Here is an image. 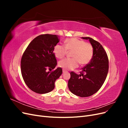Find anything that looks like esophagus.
<instances>
[{
    "instance_id": "esophagus-1",
    "label": "esophagus",
    "mask_w": 128,
    "mask_h": 128,
    "mask_svg": "<svg viewBox=\"0 0 128 128\" xmlns=\"http://www.w3.org/2000/svg\"><path fill=\"white\" fill-rule=\"evenodd\" d=\"M62 72H66L67 71H66V70H65V69H63Z\"/></svg>"
}]
</instances>
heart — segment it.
Listing matches in <instances>:
<instances>
[{"mask_svg":"<svg viewBox=\"0 0 128 128\" xmlns=\"http://www.w3.org/2000/svg\"><path fill=\"white\" fill-rule=\"evenodd\" d=\"M64 46L56 44L53 48L54 56L58 59L63 58L68 51L71 53V59H64L59 62V66L65 70H70L81 65L89 63L94 56V48L89 42L77 38H70L64 40Z\"/></svg>","mask_w":128,"mask_h":128,"instance_id":"1","label":"heart"}]
</instances>
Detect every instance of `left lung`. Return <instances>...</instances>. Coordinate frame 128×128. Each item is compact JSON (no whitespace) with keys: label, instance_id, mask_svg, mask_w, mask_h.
Listing matches in <instances>:
<instances>
[{"label":"left lung","instance_id":"8db88e82","mask_svg":"<svg viewBox=\"0 0 128 128\" xmlns=\"http://www.w3.org/2000/svg\"><path fill=\"white\" fill-rule=\"evenodd\" d=\"M88 40L94 48V56L86 66L81 69L80 75L70 72L68 82L70 91L80 97H87L94 94L105 80L108 72L107 53L99 42L90 37H82Z\"/></svg>","mask_w":128,"mask_h":128}]
</instances>
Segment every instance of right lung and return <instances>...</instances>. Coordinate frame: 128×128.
Instances as JSON below:
<instances>
[{
    "mask_svg": "<svg viewBox=\"0 0 128 128\" xmlns=\"http://www.w3.org/2000/svg\"><path fill=\"white\" fill-rule=\"evenodd\" d=\"M59 42V36L41 34L30 42L22 56L21 74L25 83L32 91L44 94L52 91L56 80L62 73L58 67L50 72L47 69H54L57 64L53 53L54 46Z\"/></svg>",
    "mask_w": 128,
    "mask_h": 128,
    "instance_id": "right-lung-1",
    "label": "right lung"
}]
</instances>
